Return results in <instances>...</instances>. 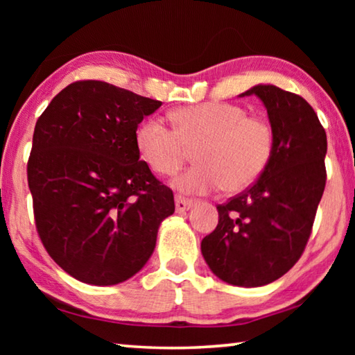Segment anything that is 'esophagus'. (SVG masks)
I'll use <instances>...</instances> for the list:
<instances>
[{"instance_id":"1","label":"esophagus","mask_w":355,"mask_h":355,"mask_svg":"<svg viewBox=\"0 0 355 355\" xmlns=\"http://www.w3.org/2000/svg\"><path fill=\"white\" fill-rule=\"evenodd\" d=\"M194 202L189 199H183V197H175V211L177 213H184L192 208Z\"/></svg>"}]
</instances>
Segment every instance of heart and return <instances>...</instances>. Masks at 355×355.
Listing matches in <instances>:
<instances>
[{
  "instance_id": "obj_1",
  "label": "heart",
  "mask_w": 355,
  "mask_h": 355,
  "mask_svg": "<svg viewBox=\"0 0 355 355\" xmlns=\"http://www.w3.org/2000/svg\"><path fill=\"white\" fill-rule=\"evenodd\" d=\"M173 128L148 117L136 130V147L148 167L172 175L196 148L197 166L173 178L182 194H208L219 188L238 192L266 169L274 150V133L266 120L248 116L232 103L182 106L172 112Z\"/></svg>"
}]
</instances>
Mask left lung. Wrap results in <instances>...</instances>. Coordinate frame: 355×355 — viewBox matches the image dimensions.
Instances as JSON below:
<instances>
[{"mask_svg": "<svg viewBox=\"0 0 355 355\" xmlns=\"http://www.w3.org/2000/svg\"><path fill=\"white\" fill-rule=\"evenodd\" d=\"M250 95L268 111L272 156L249 189L218 207V227L200 244L216 277L244 288L277 280L302 255L326 186L327 153L326 131L302 97L274 84L239 97Z\"/></svg>", "mask_w": 355, "mask_h": 355, "instance_id": "obj_1", "label": "left lung"}]
</instances>
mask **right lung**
I'll return each instance as SVG.
<instances>
[{
	"label": "right lung",
	"mask_w": 355,
	"mask_h": 355,
	"mask_svg": "<svg viewBox=\"0 0 355 355\" xmlns=\"http://www.w3.org/2000/svg\"><path fill=\"white\" fill-rule=\"evenodd\" d=\"M163 105L103 81L62 89L34 128L28 161L39 236L83 284L128 280L152 257L173 194L139 159L136 130Z\"/></svg>",
	"instance_id": "1"
}]
</instances>
